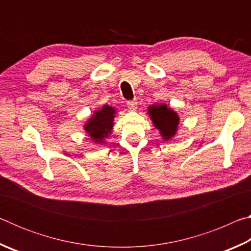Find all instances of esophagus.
Returning <instances> with one entry per match:
<instances>
[{
    "label": "esophagus",
    "mask_w": 251,
    "mask_h": 251,
    "mask_svg": "<svg viewBox=\"0 0 251 251\" xmlns=\"http://www.w3.org/2000/svg\"><path fill=\"white\" fill-rule=\"evenodd\" d=\"M127 106H128L129 109L135 110L136 108H137V100H128V101H127Z\"/></svg>",
    "instance_id": "obj_1"
}]
</instances>
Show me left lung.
I'll return each instance as SVG.
<instances>
[{
	"label": "left lung",
	"instance_id": "1",
	"mask_svg": "<svg viewBox=\"0 0 251 251\" xmlns=\"http://www.w3.org/2000/svg\"><path fill=\"white\" fill-rule=\"evenodd\" d=\"M148 108V114L156 128L159 129L163 138L171 139L173 136H175L179 122L177 114L165 104L151 105Z\"/></svg>",
	"mask_w": 251,
	"mask_h": 251
}]
</instances>
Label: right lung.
I'll return each instance as SVG.
<instances>
[{
    "label": "right lung",
    "mask_w": 251,
    "mask_h": 251,
    "mask_svg": "<svg viewBox=\"0 0 251 251\" xmlns=\"http://www.w3.org/2000/svg\"><path fill=\"white\" fill-rule=\"evenodd\" d=\"M114 116H115V109L108 105L103 106L101 109L94 113V115L85 125V130L91 136L93 141L101 143L106 137H108L109 133H112Z\"/></svg>",
    "instance_id": "right-lung-1"
}]
</instances>
